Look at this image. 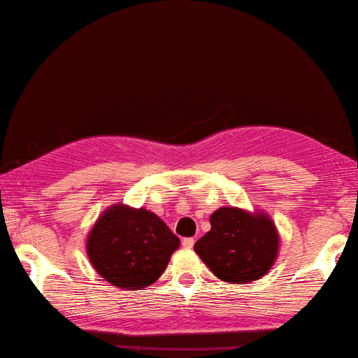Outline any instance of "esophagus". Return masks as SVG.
<instances>
[{
    "label": "esophagus",
    "mask_w": 358,
    "mask_h": 358,
    "mask_svg": "<svg viewBox=\"0 0 358 358\" xmlns=\"http://www.w3.org/2000/svg\"><path fill=\"white\" fill-rule=\"evenodd\" d=\"M181 245H183L185 249H192L194 245H195V240L192 237H187V238H183V241H181Z\"/></svg>",
    "instance_id": "1"
}]
</instances>
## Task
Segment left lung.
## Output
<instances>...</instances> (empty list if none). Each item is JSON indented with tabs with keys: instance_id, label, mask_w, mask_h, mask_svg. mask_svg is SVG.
I'll return each instance as SVG.
<instances>
[{
	"instance_id": "1",
	"label": "left lung",
	"mask_w": 358,
	"mask_h": 358,
	"mask_svg": "<svg viewBox=\"0 0 358 358\" xmlns=\"http://www.w3.org/2000/svg\"><path fill=\"white\" fill-rule=\"evenodd\" d=\"M194 249L215 277L243 285L271 269L278 252V234L268 215L220 208L210 215V231Z\"/></svg>"
}]
</instances>
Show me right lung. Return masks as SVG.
Listing matches in <instances>:
<instances>
[{
    "instance_id": "right-lung-1",
    "label": "right lung",
    "mask_w": 358,
    "mask_h": 358,
    "mask_svg": "<svg viewBox=\"0 0 358 358\" xmlns=\"http://www.w3.org/2000/svg\"><path fill=\"white\" fill-rule=\"evenodd\" d=\"M178 246L180 238L154 212L117 204L98 218L86 249L106 281L134 291L162 277Z\"/></svg>"
}]
</instances>
